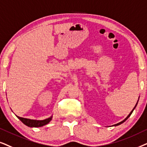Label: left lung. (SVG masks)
Listing matches in <instances>:
<instances>
[{"mask_svg": "<svg viewBox=\"0 0 147 147\" xmlns=\"http://www.w3.org/2000/svg\"><path fill=\"white\" fill-rule=\"evenodd\" d=\"M137 103H138V101H137V103H136V105H135V107H134V109H132V111H131V112L130 113V114H129V115H128V116L126 117V118H125V119H124V120H123V121H122V122H119V123H118V124H115V125H114V126H118V125H120V124H122V123H123V122H125V121H126V120H127V119H128V118H129V117H130V115H131V114H132V111H133V110H134V109H135V107H136V105H137Z\"/></svg>", "mask_w": 147, "mask_h": 147, "instance_id": "1", "label": "left lung"}]
</instances>
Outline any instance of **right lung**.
<instances>
[{"mask_svg":"<svg viewBox=\"0 0 147 147\" xmlns=\"http://www.w3.org/2000/svg\"><path fill=\"white\" fill-rule=\"evenodd\" d=\"M19 120L22 122L23 124L29 127H41L44 126L47 124H48L52 120V116H51L50 118H47L46 120H30V119L24 118H21V117L17 116Z\"/></svg>","mask_w":147,"mask_h":147,"instance_id":"obj_1","label":"right lung"}]
</instances>
